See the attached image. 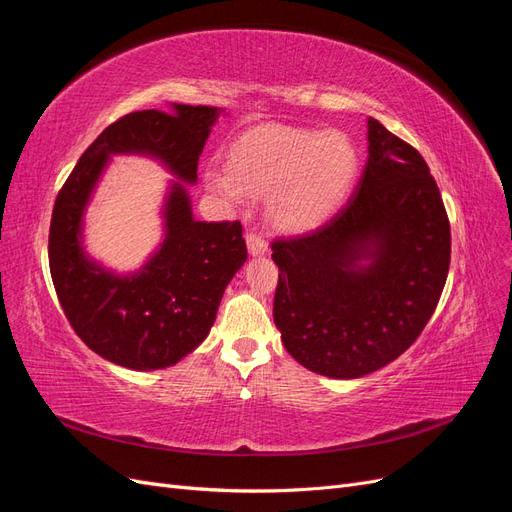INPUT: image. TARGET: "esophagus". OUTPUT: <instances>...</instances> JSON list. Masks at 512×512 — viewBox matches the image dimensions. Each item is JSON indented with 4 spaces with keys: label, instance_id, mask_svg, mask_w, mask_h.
Here are the masks:
<instances>
[{
    "label": "esophagus",
    "instance_id": "obj_1",
    "mask_svg": "<svg viewBox=\"0 0 512 512\" xmlns=\"http://www.w3.org/2000/svg\"><path fill=\"white\" fill-rule=\"evenodd\" d=\"M245 243H247V252H250V256H265L267 254V241L260 235L250 232V235L245 237Z\"/></svg>",
    "mask_w": 512,
    "mask_h": 512
}]
</instances>
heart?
Instances as JSON below:
<instances>
[{
    "label": "heart",
    "instance_id": "heart-1",
    "mask_svg": "<svg viewBox=\"0 0 512 512\" xmlns=\"http://www.w3.org/2000/svg\"><path fill=\"white\" fill-rule=\"evenodd\" d=\"M356 173L359 153L344 132L260 126L228 147L226 173L209 168L205 185L230 207L267 196V220L275 228L307 232L344 203Z\"/></svg>",
    "mask_w": 512,
    "mask_h": 512
}]
</instances>
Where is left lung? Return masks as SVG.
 <instances>
[{"label": "left lung", "instance_id": "8db88e82", "mask_svg": "<svg viewBox=\"0 0 512 512\" xmlns=\"http://www.w3.org/2000/svg\"><path fill=\"white\" fill-rule=\"evenodd\" d=\"M273 320L294 361L354 380L404 354L442 294L451 226L421 153L367 119V162L333 220L271 245Z\"/></svg>", "mask_w": 512, "mask_h": 512}]
</instances>
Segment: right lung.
Listing matches in <instances>:
<instances>
[{"mask_svg": "<svg viewBox=\"0 0 512 512\" xmlns=\"http://www.w3.org/2000/svg\"><path fill=\"white\" fill-rule=\"evenodd\" d=\"M218 106L168 104L111 123L61 188L51 220V277L64 314L102 359L134 371L179 363L205 342L224 290L245 265L239 222H200L188 185ZM115 155L158 161L174 177L161 206L163 239L144 265L117 272L86 252L84 215Z\"/></svg>", "mask_w": 512, "mask_h": 512, "instance_id": "add662e5", "label": "right lung"}]
</instances>
